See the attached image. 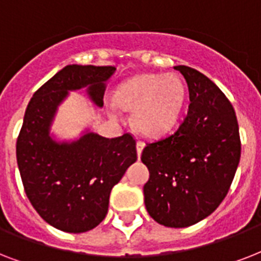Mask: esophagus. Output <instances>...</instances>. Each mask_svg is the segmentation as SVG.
<instances>
[{"mask_svg":"<svg viewBox=\"0 0 261 261\" xmlns=\"http://www.w3.org/2000/svg\"><path fill=\"white\" fill-rule=\"evenodd\" d=\"M143 147H145V143L142 141H138L137 142V154H138V157H141V154H142Z\"/></svg>","mask_w":261,"mask_h":261,"instance_id":"34e87169","label":"esophagus"}]
</instances>
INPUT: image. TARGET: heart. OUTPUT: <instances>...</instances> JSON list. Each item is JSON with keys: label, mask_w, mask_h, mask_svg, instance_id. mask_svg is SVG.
<instances>
[{"label": "heart", "mask_w": 261, "mask_h": 261, "mask_svg": "<svg viewBox=\"0 0 261 261\" xmlns=\"http://www.w3.org/2000/svg\"><path fill=\"white\" fill-rule=\"evenodd\" d=\"M186 98V85L176 74H143L122 84L114 101L133 111L137 130L147 137L165 134L177 122Z\"/></svg>", "instance_id": "heart-1"}]
</instances>
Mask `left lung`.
<instances>
[{"instance_id":"left-lung-1","label":"left lung","mask_w":261,"mask_h":261,"mask_svg":"<svg viewBox=\"0 0 261 261\" xmlns=\"http://www.w3.org/2000/svg\"><path fill=\"white\" fill-rule=\"evenodd\" d=\"M190 93L186 118L173 134L146 143L141 160L150 177L143 186L151 218L167 227H187L217 210L241 157L234 108L210 79L176 66Z\"/></svg>"}]
</instances>
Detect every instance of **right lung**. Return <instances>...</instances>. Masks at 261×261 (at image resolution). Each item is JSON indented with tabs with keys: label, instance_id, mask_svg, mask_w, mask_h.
I'll list each match as a JSON object with an SVG mask.
<instances>
[{
	"label": "right lung",
	"instance_id": "right-lung-1",
	"mask_svg": "<svg viewBox=\"0 0 261 261\" xmlns=\"http://www.w3.org/2000/svg\"><path fill=\"white\" fill-rule=\"evenodd\" d=\"M114 66L69 65L43 84L27 107L16 143L18 171L31 204L51 226L84 233L106 218L112 187L137 161L134 137L104 138L87 133L74 142H57L50 124L69 90L88 88L102 106Z\"/></svg>",
	"mask_w": 261,
	"mask_h": 261
}]
</instances>
